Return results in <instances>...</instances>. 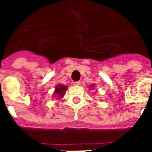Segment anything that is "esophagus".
<instances>
[{"mask_svg": "<svg viewBox=\"0 0 152 152\" xmlns=\"http://www.w3.org/2000/svg\"><path fill=\"white\" fill-rule=\"evenodd\" d=\"M72 84L78 86V85H80V81H74V82H72Z\"/></svg>", "mask_w": 152, "mask_h": 152, "instance_id": "obj_1", "label": "esophagus"}]
</instances>
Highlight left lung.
Wrapping results in <instances>:
<instances>
[{"label": "left lung", "instance_id": "1", "mask_svg": "<svg viewBox=\"0 0 152 152\" xmlns=\"http://www.w3.org/2000/svg\"><path fill=\"white\" fill-rule=\"evenodd\" d=\"M93 86H94V85H92V86H91V87H93Z\"/></svg>", "mask_w": 152, "mask_h": 152}]
</instances>
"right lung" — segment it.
Wrapping results in <instances>:
<instances>
[{
    "label": "right lung",
    "mask_w": 152,
    "mask_h": 152,
    "mask_svg": "<svg viewBox=\"0 0 152 152\" xmlns=\"http://www.w3.org/2000/svg\"><path fill=\"white\" fill-rule=\"evenodd\" d=\"M67 90V87L65 86H62V85H58L55 87V94L58 95V97H63L64 94H65V91Z\"/></svg>",
    "instance_id": "right-lung-1"
}]
</instances>
